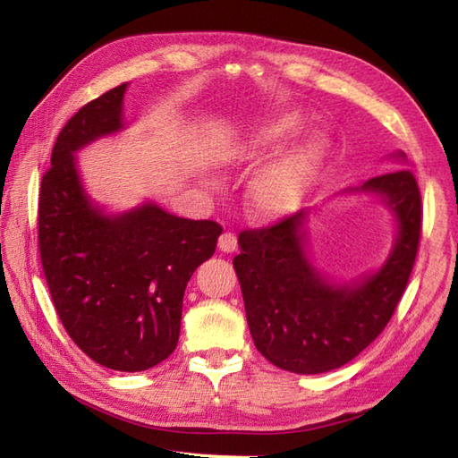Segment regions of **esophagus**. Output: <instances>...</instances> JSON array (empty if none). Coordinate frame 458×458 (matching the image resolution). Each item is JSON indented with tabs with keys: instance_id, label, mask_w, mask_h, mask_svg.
<instances>
[{
	"instance_id": "esophagus-1",
	"label": "esophagus",
	"mask_w": 458,
	"mask_h": 458,
	"mask_svg": "<svg viewBox=\"0 0 458 458\" xmlns=\"http://www.w3.org/2000/svg\"><path fill=\"white\" fill-rule=\"evenodd\" d=\"M218 248L220 251H226V254L234 251L238 248V238L234 232H224V234L218 238Z\"/></svg>"
}]
</instances>
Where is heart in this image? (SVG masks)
<instances>
[{"label": "heart", "instance_id": "obj_1", "mask_svg": "<svg viewBox=\"0 0 458 458\" xmlns=\"http://www.w3.org/2000/svg\"><path fill=\"white\" fill-rule=\"evenodd\" d=\"M301 128H303V120L299 114L289 112L279 115L274 123L259 130L250 140L228 148L224 151V159L226 163H240L256 157L295 135ZM323 157L325 141L317 135L287 151L284 157L269 165L251 182L250 197L254 208L264 216H279V214L289 212L301 199L307 184L313 181Z\"/></svg>", "mask_w": 458, "mask_h": 458}]
</instances>
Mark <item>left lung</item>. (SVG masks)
<instances>
[{
  "mask_svg": "<svg viewBox=\"0 0 458 458\" xmlns=\"http://www.w3.org/2000/svg\"><path fill=\"white\" fill-rule=\"evenodd\" d=\"M356 191L384 197L400 226L382 269L358 284L330 285L307 259V210L238 236L234 269L251 338L261 356L287 372L323 374L356 358L390 323L410 281L423 216L413 173L377 174L348 189Z\"/></svg>",
  "mask_w": 458,
  "mask_h": 458,
  "instance_id": "1",
  "label": "left lung"
}]
</instances>
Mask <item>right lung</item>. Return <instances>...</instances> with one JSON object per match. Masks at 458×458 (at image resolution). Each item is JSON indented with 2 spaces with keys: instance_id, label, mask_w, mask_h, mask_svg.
Here are the masks:
<instances>
[{
  "instance_id": "right-lung-1",
  "label": "right lung",
  "mask_w": 458,
  "mask_h": 458,
  "mask_svg": "<svg viewBox=\"0 0 458 458\" xmlns=\"http://www.w3.org/2000/svg\"><path fill=\"white\" fill-rule=\"evenodd\" d=\"M125 84L76 112L55 141L38 191V250L58 318L86 356L141 372L177 348L182 295L222 226L143 204L120 216L92 207L74 151L122 130Z\"/></svg>"
}]
</instances>
